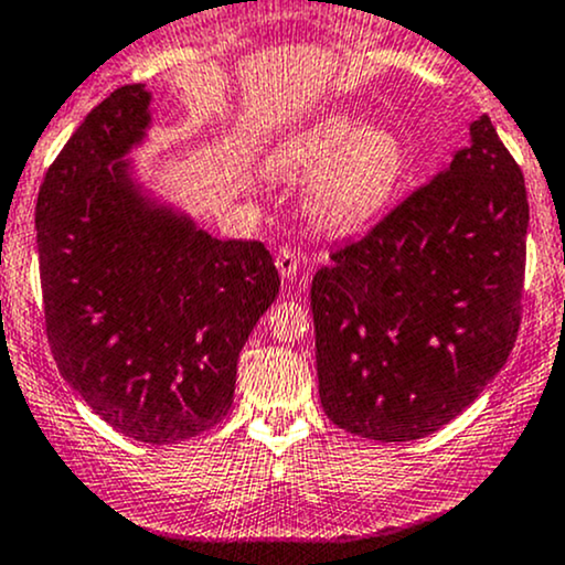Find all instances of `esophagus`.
Returning a JSON list of instances; mask_svg holds the SVG:
<instances>
[{"label":"esophagus","instance_id":"esophagus-1","mask_svg":"<svg viewBox=\"0 0 565 565\" xmlns=\"http://www.w3.org/2000/svg\"><path fill=\"white\" fill-rule=\"evenodd\" d=\"M275 264H277V271L282 275V280H294L296 271H299V256H296L294 247H288V245L277 250Z\"/></svg>","mask_w":565,"mask_h":565}]
</instances>
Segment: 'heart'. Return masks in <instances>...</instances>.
<instances>
[{
	"instance_id": "1",
	"label": "heart",
	"mask_w": 565,
	"mask_h": 565,
	"mask_svg": "<svg viewBox=\"0 0 565 565\" xmlns=\"http://www.w3.org/2000/svg\"><path fill=\"white\" fill-rule=\"evenodd\" d=\"M266 169L288 183L318 171L307 191L309 217L331 232H348L391 202L404 172V145L391 129H363L348 115H326L282 139Z\"/></svg>"
}]
</instances>
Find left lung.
Returning a JSON list of instances; mask_svg holds the SVG:
<instances>
[{
	"label": "left lung",
	"mask_w": 565,
	"mask_h": 565,
	"mask_svg": "<svg viewBox=\"0 0 565 565\" xmlns=\"http://www.w3.org/2000/svg\"><path fill=\"white\" fill-rule=\"evenodd\" d=\"M450 167L312 277L315 358L333 426L412 441L458 417L520 329L527 196L488 115Z\"/></svg>",
	"instance_id": "obj_1"
}]
</instances>
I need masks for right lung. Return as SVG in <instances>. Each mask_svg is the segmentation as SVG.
Instances as JSON below:
<instances>
[{
	"label": "right lung",
	"mask_w": 565,
	"mask_h": 565,
	"mask_svg": "<svg viewBox=\"0 0 565 565\" xmlns=\"http://www.w3.org/2000/svg\"><path fill=\"white\" fill-rule=\"evenodd\" d=\"M148 107L135 83L86 115L42 180L34 226L62 377L124 436L174 445L228 415L236 358L280 275L260 242L215 239L131 180L124 156Z\"/></svg>",
	"instance_id": "add662e5"
}]
</instances>
